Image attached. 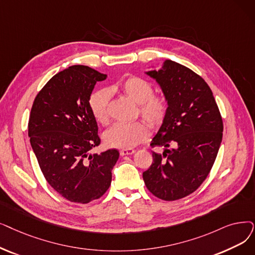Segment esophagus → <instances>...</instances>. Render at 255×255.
<instances>
[{
    "instance_id": "34e87169",
    "label": "esophagus",
    "mask_w": 255,
    "mask_h": 255,
    "mask_svg": "<svg viewBox=\"0 0 255 255\" xmlns=\"http://www.w3.org/2000/svg\"><path fill=\"white\" fill-rule=\"evenodd\" d=\"M134 152H135L134 149H123V150H121L120 154L122 155V156H125V155H131V154H133Z\"/></svg>"
}]
</instances>
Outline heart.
<instances>
[{"label": "heart", "mask_w": 255, "mask_h": 255, "mask_svg": "<svg viewBox=\"0 0 255 255\" xmlns=\"http://www.w3.org/2000/svg\"><path fill=\"white\" fill-rule=\"evenodd\" d=\"M119 91L124 94L131 101L139 105L140 115L151 125L157 126L162 123L167 114L168 105L161 96H153L152 85L136 76L121 81L119 84L110 86L107 90H99L95 92L90 99L91 112L97 122L107 124L108 104L110 94ZM149 135V128L143 122L123 124L118 123L109 128L103 135L105 143L109 147L119 149H131L145 140Z\"/></svg>", "instance_id": "1"}]
</instances>
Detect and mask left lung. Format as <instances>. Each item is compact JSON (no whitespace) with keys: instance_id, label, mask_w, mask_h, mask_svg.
I'll use <instances>...</instances> for the list:
<instances>
[{"instance_id":"left-lung-1","label":"left lung","mask_w":255,"mask_h":255,"mask_svg":"<svg viewBox=\"0 0 255 255\" xmlns=\"http://www.w3.org/2000/svg\"><path fill=\"white\" fill-rule=\"evenodd\" d=\"M145 74L159 85L168 109L151 141L163 151L152 152L142 178L154 196L178 200L195 192L212 170L222 141V118L207 83L186 66L167 59Z\"/></svg>"}]
</instances>
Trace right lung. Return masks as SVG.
Instances as JSON below:
<instances>
[{"label": "right lung", "instance_id": "obj_1", "mask_svg": "<svg viewBox=\"0 0 255 255\" xmlns=\"http://www.w3.org/2000/svg\"><path fill=\"white\" fill-rule=\"evenodd\" d=\"M107 75L73 65L47 82L33 102L28 124L31 147L49 184L66 200L90 203L112 183L117 149L90 153L100 145L90 108L95 85Z\"/></svg>", "mask_w": 255, "mask_h": 255}]
</instances>
